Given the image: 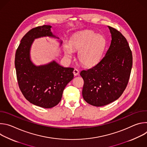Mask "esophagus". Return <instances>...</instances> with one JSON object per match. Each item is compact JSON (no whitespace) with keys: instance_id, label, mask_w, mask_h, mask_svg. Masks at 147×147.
I'll list each match as a JSON object with an SVG mask.
<instances>
[{"instance_id":"obj_1","label":"esophagus","mask_w":147,"mask_h":147,"mask_svg":"<svg viewBox=\"0 0 147 147\" xmlns=\"http://www.w3.org/2000/svg\"><path fill=\"white\" fill-rule=\"evenodd\" d=\"M73 74H74V75L75 76H77V75L79 74V71H78L77 69H75L74 70V71H73Z\"/></svg>"}]
</instances>
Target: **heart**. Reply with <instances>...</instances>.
Instances as JSON below:
<instances>
[{
    "instance_id": "obj_1",
    "label": "heart",
    "mask_w": 147,
    "mask_h": 147,
    "mask_svg": "<svg viewBox=\"0 0 147 147\" xmlns=\"http://www.w3.org/2000/svg\"><path fill=\"white\" fill-rule=\"evenodd\" d=\"M106 44V39L103 35L87 30L74 35L69 45H63V51L67 57L71 58L73 55V50L79 51V61L84 66L91 67L102 59Z\"/></svg>"
}]
</instances>
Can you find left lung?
I'll list each match as a JSON object with an SVG mask.
<instances>
[{
  "label": "left lung",
  "mask_w": 147,
  "mask_h": 147,
  "mask_svg": "<svg viewBox=\"0 0 147 147\" xmlns=\"http://www.w3.org/2000/svg\"><path fill=\"white\" fill-rule=\"evenodd\" d=\"M112 36L109 48L98 63L80 73L84 84V99L95 107L117 100L127 87L133 65L131 51L125 37L108 26Z\"/></svg>",
  "instance_id": "left-lung-1"
}]
</instances>
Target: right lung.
Instances as JSON below:
<instances>
[{
	"label": "right lung",
	"instance_id": "add662e5",
	"mask_svg": "<svg viewBox=\"0 0 147 147\" xmlns=\"http://www.w3.org/2000/svg\"><path fill=\"white\" fill-rule=\"evenodd\" d=\"M51 27L44 25L30 30L21 40L15 56L17 78L21 91L30 103L44 108L57 105L65 88L74 77L73 68L63 67L55 60L36 66L31 60L30 50L35 39L49 36L59 39L52 32ZM59 42L61 45L62 41Z\"/></svg>",
	"mask_w": 147,
	"mask_h": 147
}]
</instances>
